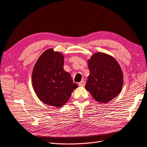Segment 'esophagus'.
Returning a JSON list of instances; mask_svg holds the SVG:
<instances>
[{
    "mask_svg": "<svg viewBox=\"0 0 147 147\" xmlns=\"http://www.w3.org/2000/svg\"><path fill=\"white\" fill-rule=\"evenodd\" d=\"M78 85H79L80 86H84L85 85V81H84V80H82L80 82H79V83L78 84Z\"/></svg>",
    "mask_w": 147,
    "mask_h": 147,
    "instance_id": "34e87169",
    "label": "esophagus"
}]
</instances>
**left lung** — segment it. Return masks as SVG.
<instances>
[{"label": "left lung", "instance_id": "left-lung-1", "mask_svg": "<svg viewBox=\"0 0 147 147\" xmlns=\"http://www.w3.org/2000/svg\"><path fill=\"white\" fill-rule=\"evenodd\" d=\"M90 75L85 85L93 98L101 103L111 101L120 93L123 74L115 58L105 53H96L88 61Z\"/></svg>", "mask_w": 147, "mask_h": 147}]
</instances>
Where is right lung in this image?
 <instances>
[{"label": "right lung", "instance_id": "right-lung-1", "mask_svg": "<svg viewBox=\"0 0 147 147\" xmlns=\"http://www.w3.org/2000/svg\"><path fill=\"white\" fill-rule=\"evenodd\" d=\"M64 58L59 52L48 49L38 59L32 74L36 93L45 104L59 108L69 100L78 85L63 69Z\"/></svg>", "mask_w": 147, "mask_h": 147}]
</instances>
